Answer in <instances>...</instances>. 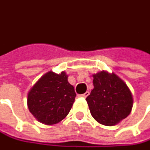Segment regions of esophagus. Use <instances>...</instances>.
<instances>
[{
	"label": "esophagus",
	"instance_id": "esophagus-1",
	"mask_svg": "<svg viewBox=\"0 0 150 150\" xmlns=\"http://www.w3.org/2000/svg\"><path fill=\"white\" fill-rule=\"evenodd\" d=\"M88 95H89V92H86V93H83V94L80 95V97H82V98H86Z\"/></svg>",
	"mask_w": 150,
	"mask_h": 150
}]
</instances>
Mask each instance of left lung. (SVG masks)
Instances as JSON below:
<instances>
[{"label":"left lung","mask_w":150,"mask_h":150,"mask_svg":"<svg viewBox=\"0 0 150 150\" xmlns=\"http://www.w3.org/2000/svg\"><path fill=\"white\" fill-rule=\"evenodd\" d=\"M93 76V89L86 98L91 115L98 123L115 126L130 115L132 95L119 76L101 71Z\"/></svg>","instance_id":"obj_1"}]
</instances>
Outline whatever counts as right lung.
I'll return each mask as SVG.
<instances>
[{"label": "right lung", "instance_id": "add662e5", "mask_svg": "<svg viewBox=\"0 0 150 150\" xmlns=\"http://www.w3.org/2000/svg\"><path fill=\"white\" fill-rule=\"evenodd\" d=\"M76 97L65 72L49 71L42 75L28 93L27 104L34 117L45 125H54L64 120Z\"/></svg>", "mask_w": 150, "mask_h": 150}]
</instances>
